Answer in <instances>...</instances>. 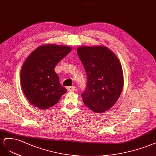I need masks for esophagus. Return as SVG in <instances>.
<instances>
[{
    "instance_id": "1",
    "label": "esophagus",
    "mask_w": 156,
    "mask_h": 156,
    "mask_svg": "<svg viewBox=\"0 0 156 156\" xmlns=\"http://www.w3.org/2000/svg\"><path fill=\"white\" fill-rule=\"evenodd\" d=\"M75 87L74 86H69V87H67V90L69 91H74L75 90Z\"/></svg>"
}]
</instances>
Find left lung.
<instances>
[{
	"label": "left lung",
	"instance_id": "1",
	"mask_svg": "<svg viewBox=\"0 0 156 156\" xmlns=\"http://www.w3.org/2000/svg\"><path fill=\"white\" fill-rule=\"evenodd\" d=\"M77 53L87 75L86 87L82 93L83 103L94 112H104L112 107L122 91L121 64L105 46L79 47Z\"/></svg>",
	"mask_w": 156,
	"mask_h": 156
}]
</instances>
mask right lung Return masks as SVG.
I'll return each instance as SVG.
<instances>
[{
	"label": "right lung",
	"instance_id": "obj_1",
	"mask_svg": "<svg viewBox=\"0 0 156 156\" xmlns=\"http://www.w3.org/2000/svg\"><path fill=\"white\" fill-rule=\"evenodd\" d=\"M71 50L69 46L47 44L37 48L26 59L21 70V83L33 105L42 110L49 108L66 92L54 69Z\"/></svg>",
	"mask_w": 156,
	"mask_h": 156
}]
</instances>
